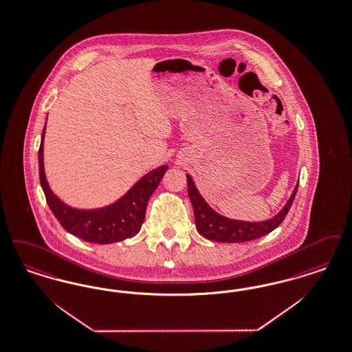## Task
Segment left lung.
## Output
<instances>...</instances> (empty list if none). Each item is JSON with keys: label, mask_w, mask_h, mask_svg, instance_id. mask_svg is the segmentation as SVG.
Masks as SVG:
<instances>
[{"label": "left lung", "mask_w": 352, "mask_h": 352, "mask_svg": "<svg viewBox=\"0 0 352 352\" xmlns=\"http://www.w3.org/2000/svg\"><path fill=\"white\" fill-rule=\"evenodd\" d=\"M187 191L188 197L191 200L194 214H195V226L197 232L206 237V239L216 241V242H246L252 239H259L272 232L280 226L283 220L285 219L287 213L289 211L294 199L298 188V183L296 184L295 190L292 192L285 206L283 207L278 214H275L272 219H268L265 221H241L228 219L226 216H221L220 213L213 211L208 203L200 195L197 191V186L192 181V178L187 174Z\"/></svg>", "instance_id": "1"}]
</instances>
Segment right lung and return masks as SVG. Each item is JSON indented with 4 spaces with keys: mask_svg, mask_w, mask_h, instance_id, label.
Instances as JSON below:
<instances>
[{
    "mask_svg": "<svg viewBox=\"0 0 352 352\" xmlns=\"http://www.w3.org/2000/svg\"><path fill=\"white\" fill-rule=\"evenodd\" d=\"M45 126L43 128L42 142L39 148V178L47 204L61 226L73 236L94 243H113L131 239L140 232L145 220L149 197L161 182L168 165H162L144 175L135 183L126 195L113 204L97 210H77L67 206L50 188L43 164V141Z\"/></svg>",
    "mask_w": 352,
    "mask_h": 352,
    "instance_id": "add662e5",
    "label": "right lung"
}]
</instances>
